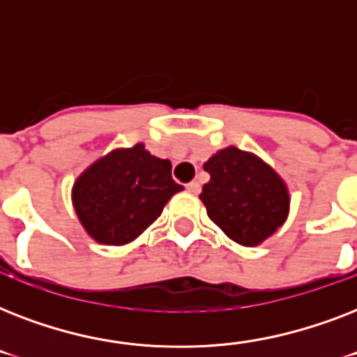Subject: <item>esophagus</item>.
I'll return each mask as SVG.
<instances>
[{"mask_svg":"<svg viewBox=\"0 0 357 357\" xmlns=\"http://www.w3.org/2000/svg\"><path fill=\"white\" fill-rule=\"evenodd\" d=\"M187 190H189V192H192V195L200 192V183H198V181H190V183L187 185Z\"/></svg>","mask_w":357,"mask_h":357,"instance_id":"obj_1","label":"esophagus"}]
</instances>
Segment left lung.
I'll return each instance as SVG.
<instances>
[{
    "mask_svg": "<svg viewBox=\"0 0 357 357\" xmlns=\"http://www.w3.org/2000/svg\"><path fill=\"white\" fill-rule=\"evenodd\" d=\"M211 179L200 200L207 217L231 241L255 246L287 218L289 192L282 178L254 153L229 146L204 165Z\"/></svg>",
    "mask_w": 357,
    "mask_h": 357,
    "instance_id": "left-lung-1",
    "label": "left lung"
}]
</instances>
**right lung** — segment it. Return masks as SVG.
<instances>
[{
	"label": "right lung",
	"instance_id": "1",
	"mask_svg": "<svg viewBox=\"0 0 357 357\" xmlns=\"http://www.w3.org/2000/svg\"><path fill=\"white\" fill-rule=\"evenodd\" d=\"M172 165L144 144L114 150L81 174L72 190L83 228L102 244L131 243L162 213L176 192Z\"/></svg>",
	"mask_w": 357,
	"mask_h": 357
}]
</instances>
